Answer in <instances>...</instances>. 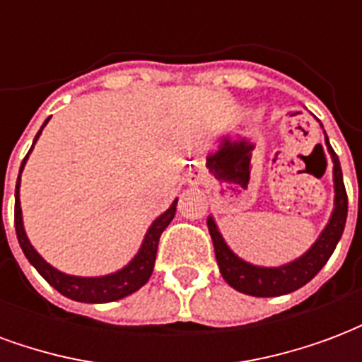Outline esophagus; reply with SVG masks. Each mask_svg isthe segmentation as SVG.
<instances>
[{"instance_id": "1", "label": "esophagus", "mask_w": 362, "mask_h": 362, "mask_svg": "<svg viewBox=\"0 0 362 362\" xmlns=\"http://www.w3.org/2000/svg\"><path fill=\"white\" fill-rule=\"evenodd\" d=\"M197 178H199V174L194 173L192 176H189V182H197Z\"/></svg>"}]
</instances>
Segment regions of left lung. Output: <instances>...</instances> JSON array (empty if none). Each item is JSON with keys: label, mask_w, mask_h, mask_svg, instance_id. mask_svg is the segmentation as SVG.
<instances>
[{"label": "left lung", "mask_w": 362, "mask_h": 362, "mask_svg": "<svg viewBox=\"0 0 362 362\" xmlns=\"http://www.w3.org/2000/svg\"><path fill=\"white\" fill-rule=\"evenodd\" d=\"M320 127L324 129L322 124H320ZM324 143H326L327 153H329L332 163H334V170H332V174H334V209L329 213V219H327L326 227L322 228L318 238L298 258L291 259L287 264H281V266L250 264V262L240 258L236 252L230 250L227 240L221 235L215 217L213 215L207 217V227H209V235H211L221 275L238 293L250 296L288 295V293L306 285L310 279H314V275L326 266L329 256L334 254L335 246L343 235L345 221H347V194H345V186H343L339 158L329 145L326 129H324Z\"/></svg>", "instance_id": "8db88e82"}]
</instances>
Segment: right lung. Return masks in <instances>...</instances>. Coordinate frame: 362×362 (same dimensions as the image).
<instances>
[{"label":"right lung","mask_w":362,"mask_h":362,"mask_svg":"<svg viewBox=\"0 0 362 362\" xmlns=\"http://www.w3.org/2000/svg\"><path fill=\"white\" fill-rule=\"evenodd\" d=\"M50 122V118L46 119L40 127V132L36 134L35 141H33V147L28 151V155L35 149V143L38 141V137L42 134L44 126ZM28 155L25 157V160L21 163L19 178H17V186H15V230H17V238H19L21 248H23V254L27 256V259L30 262V266L35 267L36 272L42 275L44 279L50 283L52 287L56 288L58 293H62L67 298L71 300H77V303H90V304H103V303H114V300H119L124 296L134 295L135 291L139 288L149 281L151 273H153V267H155V258H157V248H158V238L163 235L170 221L174 219L176 215V204H178V197L174 199L170 207L166 209L165 213H160L157 219L153 221L147 228V233L143 236L141 246L135 254L134 258L127 262L126 266L119 267L116 272L106 273V275H69L66 272H59L58 267H54L52 264H48L46 259L38 254L35 246L30 244L27 236V230H25V223H23V209H21V174H23V168L27 165Z\"/></svg>","instance_id":"1"}]
</instances>
